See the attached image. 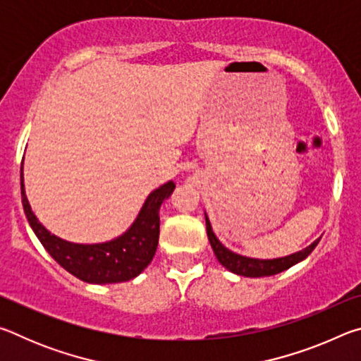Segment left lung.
Masks as SVG:
<instances>
[{
	"instance_id": "left-lung-1",
	"label": "left lung",
	"mask_w": 361,
	"mask_h": 361,
	"mask_svg": "<svg viewBox=\"0 0 361 361\" xmlns=\"http://www.w3.org/2000/svg\"><path fill=\"white\" fill-rule=\"evenodd\" d=\"M205 224H207V235H209L210 245L213 248V252H215L218 261L221 262L228 271L243 277H266V276H276L279 272H283L288 267L298 264L299 261L307 258V256L312 253V250L317 247V243L320 242V239H317L314 243H310L309 247L301 250V252L285 256V258L255 259V258H247V256L237 255L226 248L223 243L216 239L215 232L212 229L210 219L207 218V215H205Z\"/></svg>"
}]
</instances>
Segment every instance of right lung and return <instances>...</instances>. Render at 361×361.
<instances>
[{"mask_svg": "<svg viewBox=\"0 0 361 361\" xmlns=\"http://www.w3.org/2000/svg\"><path fill=\"white\" fill-rule=\"evenodd\" d=\"M23 164V161H22ZM22 204L30 226L42 247L65 271L87 283L127 282L142 274L156 253L159 242V209L173 192L175 183L169 181L152 191L140 210L133 224L118 239L105 243H71L54 235L42 226L32 212L23 189V172H20Z\"/></svg>", "mask_w": 361, "mask_h": 361, "instance_id": "obj_1", "label": "right lung"}]
</instances>
